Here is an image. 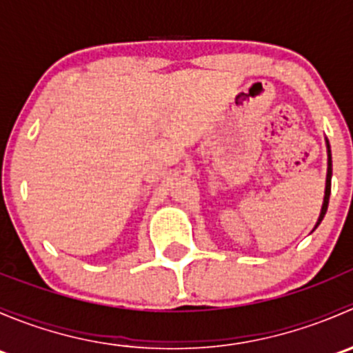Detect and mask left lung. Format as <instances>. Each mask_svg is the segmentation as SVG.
Segmentation results:
<instances>
[{
  "instance_id": "obj_1",
  "label": "left lung",
  "mask_w": 353,
  "mask_h": 353,
  "mask_svg": "<svg viewBox=\"0 0 353 353\" xmlns=\"http://www.w3.org/2000/svg\"><path fill=\"white\" fill-rule=\"evenodd\" d=\"M326 145H328V174H326V191H325V201H323V208H321V215H319V220L318 223H316V227L321 223V220L325 219L326 215V210H328V203H330V193H331V150H330V143L326 141Z\"/></svg>"
}]
</instances>
